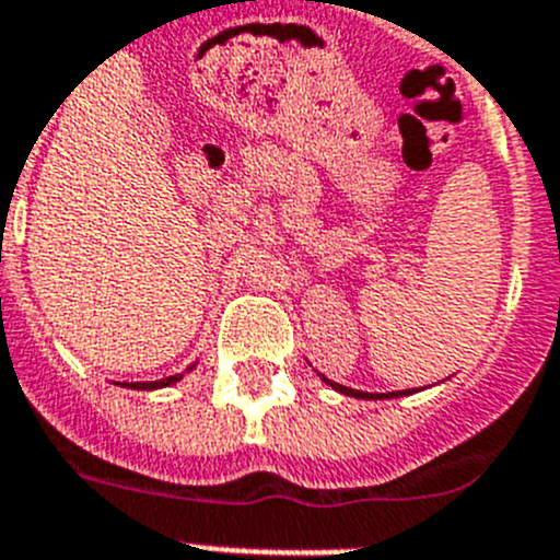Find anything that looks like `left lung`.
Wrapping results in <instances>:
<instances>
[{
    "label": "left lung",
    "instance_id": "1",
    "mask_svg": "<svg viewBox=\"0 0 560 560\" xmlns=\"http://www.w3.org/2000/svg\"><path fill=\"white\" fill-rule=\"evenodd\" d=\"M331 385V382H329ZM335 387V390H340V393H346V396H360V399H376V396H380V393H362V390H351V387H342V385H331ZM387 396H399V393H387Z\"/></svg>",
    "mask_w": 560,
    "mask_h": 560
}]
</instances>
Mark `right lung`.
Returning a JSON list of instances; mask_svg holds the SVG:
<instances>
[{"instance_id": "1", "label": "right lung", "mask_w": 560, "mask_h": 560, "mask_svg": "<svg viewBox=\"0 0 560 560\" xmlns=\"http://www.w3.org/2000/svg\"><path fill=\"white\" fill-rule=\"evenodd\" d=\"M178 380H180V374H175V376H167V380H159V382H130V387H133V390H153V387H167Z\"/></svg>"}]
</instances>
